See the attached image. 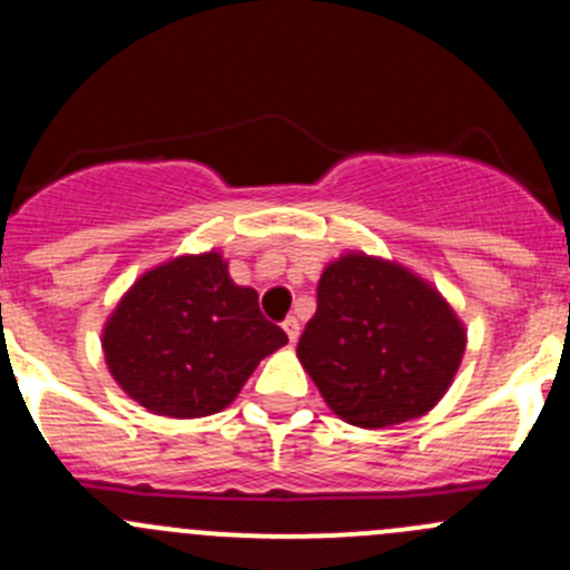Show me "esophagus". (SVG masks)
Instances as JSON below:
<instances>
[{"label": "esophagus", "instance_id": "esophagus-1", "mask_svg": "<svg viewBox=\"0 0 570 570\" xmlns=\"http://www.w3.org/2000/svg\"><path fill=\"white\" fill-rule=\"evenodd\" d=\"M284 331H286V336H289V342H297V336H301V322H297L295 317L284 320Z\"/></svg>", "mask_w": 570, "mask_h": 570}]
</instances>
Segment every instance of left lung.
Instances as JSON below:
<instances>
[{
  "instance_id": "1",
  "label": "left lung",
  "mask_w": 570,
  "mask_h": 570,
  "mask_svg": "<svg viewBox=\"0 0 570 570\" xmlns=\"http://www.w3.org/2000/svg\"><path fill=\"white\" fill-rule=\"evenodd\" d=\"M450 303L405 267L347 253L327 264L297 358L336 416L377 430L428 413L461 366Z\"/></svg>"
}]
</instances>
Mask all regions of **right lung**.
I'll return each mask as SVG.
<instances>
[{
	"label": "right lung",
	"mask_w": 570,
	"mask_h": 570,
	"mask_svg": "<svg viewBox=\"0 0 570 570\" xmlns=\"http://www.w3.org/2000/svg\"><path fill=\"white\" fill-rule=\"evenodd\" d=\"M286 333L250 286L228 278L220 253L178 256L148 269L105 325V358L118 386L151 413L209 416L232 405Z\"/></svg>",
	"instance_id": "obj_1"
}]
</instances>
